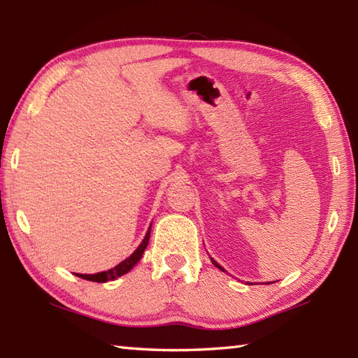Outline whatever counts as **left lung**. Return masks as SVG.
Returning a JSON list of instances; mask_svg holds the SVG:
<instances>
[{
	"label": "left lung",
	"mask_w": 358,
	"mask_h": 358,
	"mask_svg": "<svg viewBox=\"0 0 358 358\" xmlns=\"http://www.w3.org/2000/svg\"><path fill=\"white\" fill-rule=\"evenodd\" d=\"M210 260H212V263H214V264H215V266H217V268H218V269H222V271H224V269H223V268H222V266H220V264H218V263H217V262H215V260H214V258H210Z\"/></svg>",
	"instance_id": "obj_1"
}]
</instances>
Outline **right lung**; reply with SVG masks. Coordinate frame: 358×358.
<instances>
[{
    "label": "right lung",
    "instance_id": "1",
    "mask_svg": "<svg viewBox=\"0 0 358 358\" xmlns=\"http://www.w3.org/2000/svg\"><path fill=\"white\" fill-rule=\"evenodd\" d=\"M149 238H150V227H149V231L146 232V237H144V240L141 241V245L136 248L135 252L129 258H126L124 262H121L120 264H117L115 268H112L109 271H104V272L92 273V275H89V273H77V275L81 277V278H85V280H89V281H96V283H104V281H110V280H115V278L121 277L123 273L131 271L134 266L140 262L144 249H146L148 243H149Z\"/></svg>",
    "mask_w": 358,
    "mask_h": 358
}]
</instances>
